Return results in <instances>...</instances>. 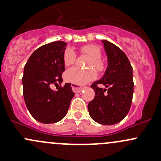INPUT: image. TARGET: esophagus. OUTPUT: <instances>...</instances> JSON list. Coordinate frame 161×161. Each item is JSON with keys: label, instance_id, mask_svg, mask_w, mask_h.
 I'll use <instances>...</instances> for the list:
<instances>
[{"label": "esophagus", "instance_id": "esophagus-1", "mask_svg": "<svg viewBox=\"0 0 161 161\" xmlns=\"http://www.w3.org/2000/svg\"><path fill=\"white\" fill-rule=\"evenodd\" d=\"M71 87H72V90H73V91L74 93L81 92V91L84 90V87H80V86H79V85H77V84H72Z\"/></svg>", "mask_w": 161, "mask_h": 161}]
</instances>
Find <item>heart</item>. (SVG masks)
Wrapping results in <instances>:
<instances>
[{"mask_svg":"<svg viewBox=\"0 0 161 161\" xmlns=\"http://www.w3.org/2000/svg\"><path fill=\"white\" fill-rule=\"evenodd\" d=\"M81 53L88 57L91 59L88 68H94L98 73H102L106 69V65L102 60V52L99 47L94 44L84 45L80 49ZM76 60L75 52L71 48H67L64 53V64L66 67L74 64ZM97 77V73L94 70L84 71L79 69L73 67L67 70L64 74L65 80L69 83L77 85H84L90 81L94 80Z\"/></svg>","mask_w":161,"mask_h":161,"instance_id":"b5f03b06","label":"heart"}]
</instances>
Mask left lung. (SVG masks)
<instances>
[{"mask_svg": "<svg viewBox=\"0 0 161 161\" xmlns=\"http://www.w3.org/2000/svg\"><path fill=\"white\" fill-rule=\"evenodd\" d=\"M102 42L108 56V68L101 80L91 86L95 97L87 107L94 121L112 125L121 121L130 108L134 93L133 68L127 55L118 47L106 40ZM98 84L108 89L98 88Z\"/></svg>", "mask_w": 161, "mask_h": 161, "instance_id": "8db88e82", "label": "left lung"}]
</instances>
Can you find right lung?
Segmentation results:
<instances>
[{"label":"right lung","mask_w":161,"mask_h":161,"mask_svg":"<svg viewBox=\"0 0 161 161\" xmlns=\"http://www.w3.org/2000/svg\"><path fill=\"white\" fill-rule=\"evenodd\" d=\"M67 43L54 41L40 47L26 63L22 77L23 95L31 116L43 124L60 121L65 117L74 93L71 84L53 91L51 86L63 81L64 53Z\"/></svg>","instance_id":"1"}]
</instances>
